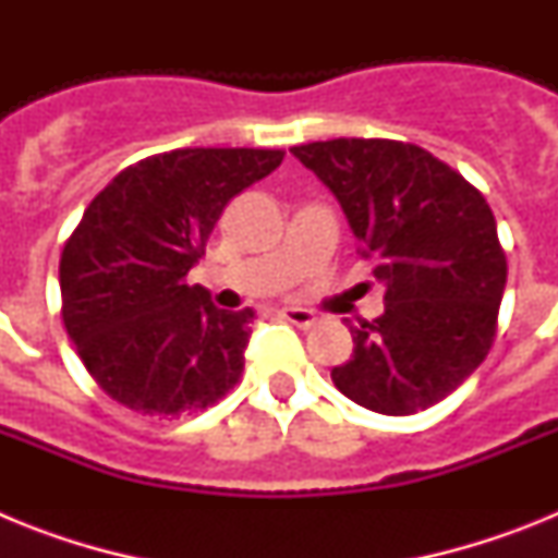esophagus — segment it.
Instances as JSON below:
<instances>
[{"label": "esophagus", "mask_w": 558, "mask_h": 558, "mask_svg": "<svg viewBox=\"0 0 558 558\" xmlns=\"http://www.w3.org/2000/svg\"><path fill=\"white\" fill-rule=\"evenodd\" d=\"M279 315H282V318H288L290 324H295V327H304V329L313 327L315 324V315L304 307H282L279 310Z\"/></svg>", "instance_id": "1"}]
</instances>
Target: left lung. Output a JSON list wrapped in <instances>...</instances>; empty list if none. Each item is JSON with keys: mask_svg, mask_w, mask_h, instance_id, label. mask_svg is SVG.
I'll use <instances>...</instances> for the list:
<instances>
[{"mask_svg": "<svg viewBox=\"0 0 558 558\" xmlns=\"http://www.w3.org/2000/svg\"><path fill=\"white\" fill-rule=\"evenodd\" d=\"M290 153L332 192L386 288L379 318H343L354 349L332 368L335 386L388 416L436 405L495 340L506 256L489 204L452 167L405 142L329 140Z\"/></svg>", "mask_w": 558, "mask_h": 558, "instance_id": "1", "label": "left lung"}]
</instances>
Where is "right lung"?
I'll return each instance as SVG.
<instances>
[{
	"instance_id": "right-lung-1",
	"label": "right lung",
	"mask_w": 558,
	"mask_h": 558,
	"mask_svg": "<svg viewBox=\"0 0 558 558\" xmlns=\"http://www.w3.org/2000/svg\"><path fill=\"white\" fill-rule=\"evenodd\" d=\"M282 159L254 147L159 153L125 167L88 204L61 254L63 324L108 397L175 418L236 386L254 310L215 307L186 274L226 204Z\"/></svg>"
}]
</instances>
